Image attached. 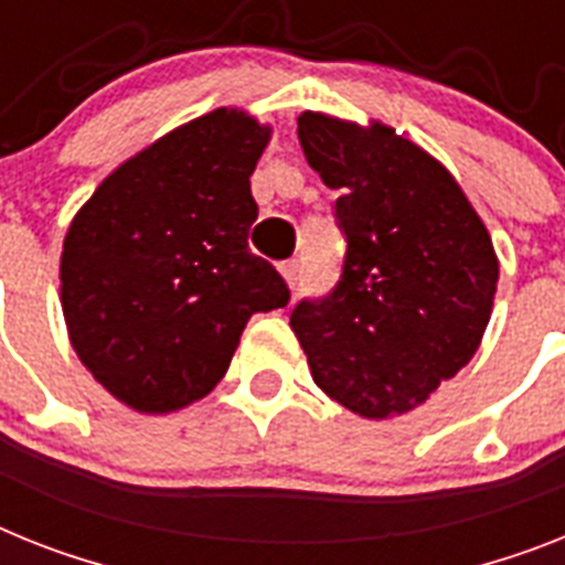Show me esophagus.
I'll use <instances>...</instances> for the list:
<instances>
[{"label": "esophagus", "instance_id": "34e87169", "mask_svg": "<svg viewBox=\"0 0 565 565\" xmlns=\"http://www.w3.org/2000/svg\"><path fill=\"white\" fill-rule=\"evenodd\" d=\"M281 275H284V281L290 284L292 290H296V284H298V278H301V260H284L281 267Z\"/></svg>", "mask_w": 565, "mask_h": 565}]
</instances>
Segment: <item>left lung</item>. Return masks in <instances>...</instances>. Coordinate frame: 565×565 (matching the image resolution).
Wrapping results in <instances>:
<instances>
[{
    "instance_id": "left-lung-1",
    "label": "left lung",
    "mask_w": 565,
    "mask_h": 565,
    "mask_svg": "<svg viewBox=\"0 0 565 565\" xmlns=\"http://www.w3.org/2000/svg\"><path fill=\"white\" fill-rule=\"evenodd\" d=\"M307 163L339 189L348 255L335 290L290 327L312 382L364 419L428 402L480 348L500 260L454 174L385 122L305 111Z\"/></svg>"
}]
</instances>
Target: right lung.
<instances>
[{"instance_id":"add662e5","label":"right lung","mask_w":565,"mask_h":565,"mask_svg":"<svg viewBox=\"0 0 565 565\" xmlns=\"http://www.w3.org/2000/svg\"><path fill=\"white\" fill-rule=\"evenodd\" d=\"M269 137L244 108L194 117L117 166L71 221L60 258L71 348L131 411L203 399L249 316L290 301L246 244L249 174Z\"/></svg>"}]
</instances>
